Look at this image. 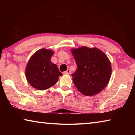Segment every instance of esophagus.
<instances>
[{"label": "esophagus", "mask_w": 135, "mask_h": 135, "mask_svg": "<svg viewBox=\"0 0 135 135\" xmlns=\"http://www.w3.org/2000/svg\"><path fill=\"white\" fill-rule=\"evenodd\" d=\"M71 73V71L70 69H68L67 71H65L64 72V74H70Z\"/></svg>", "instance_id": "34e87169"}]
</instances>
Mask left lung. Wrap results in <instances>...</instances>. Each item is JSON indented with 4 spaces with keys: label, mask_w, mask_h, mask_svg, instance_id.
Instances as JSON below:
<instances>
[{
    "label": "left lung",
    "mask_w": 135,
    "mask_h": 135,
    "mask_svg": "<svg viewBox=\"0 0 135 135\" xmlns=\"http://www.w3.org/2000/svg\"><path fill=\"white\" fill-rule=\"evenodd\" d=\"M77 65L72 74L77 89L86 96H92L105 88L111 76V65L103 52L86 46L71 49Z\"/></svg>",
    "instance_id": "left-lung-1"
}]
</instances>
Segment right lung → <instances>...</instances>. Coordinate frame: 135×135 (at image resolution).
<instances>
[{
	"mask_svg": "<svg viewBox=\"0 0 135 135\" xmlns=\"http://www.w3.org/2000/svg\"><path fill=\"white\" fill-rule=\"evenodd\" d=\"M54 51L41 49L30 58L26 68V77L30 84L34 88L44 90L53 86L62 75L51 58Z\"/></svg>",
	"mask_w": 135,
	"mask_h": 135,
	"instance_id": "right-lung-1",
	"label": "right lung"
}]
</instances>
